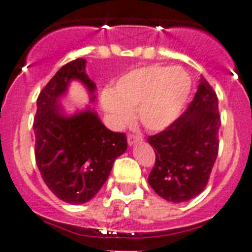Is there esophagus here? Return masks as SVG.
Listing matches in <instances>:
<instances>
[{
    "label": "esophagus",
    "mask_w": 252,
    "mask_h": 252,
    "mask_svg": "<svg viewBox=\"0 0 252 252\" xmlns=\"http://www.w3.org/2000/svg\"><path fill=\"white\" fill-rule=\"evenodd\" d=\"M126 140H128V145L133 146V145H136L137 142L142 141V137L141 136H137V134H128Z\"/></svg>",
    "instance_id": "34e87169"
}]
</instances>
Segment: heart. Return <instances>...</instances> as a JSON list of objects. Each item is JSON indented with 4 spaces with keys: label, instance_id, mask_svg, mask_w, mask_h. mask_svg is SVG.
Wrapping results in <instances>:
<instances>
[{
    "label": "heart",
    "instance_id": "heart-1",
    "mask_svg": "<svg viewBox=\"0 0 252 252\" xmlns=\"http://www.w3.org/2000/svg\"><path fill=\"white\" fill-rule=\"evenodd\" d=\"M191 91V78L180 66L146 65L129 70L115 81L100 98L103 111L115 126L133 119L148 130L159 132L179 118Z\"/></svg>",
    "mask_w": 252,
    "mask_h": 252
}]
</instances>
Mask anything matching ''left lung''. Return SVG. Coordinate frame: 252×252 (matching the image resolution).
Listing matches in <instances>:
<instances>
[{
    "label": "left lung",
    "mask_w": 252,
    "mask_h": 252,
    "mask_svg": "<svg viewBox=\"0 0 252 252\" xmlns=\"http://www.w3.org/2000/svg\"><path fill=\"white\" fill-rule=\"evenodd\" d=\"M220 126L219 99L203 77L186 112L148 138L156 152L148 182L157 195L184 203L203 191L219 153Z\"/></svg>",
    "instance_id": "8db88e82"
}]
</instances>
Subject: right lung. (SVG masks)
Here are the masks:
<instances>
[{
	"label": "right lung",
	"instance_id": "1",
	"mask_svg": "<svg viewBox=\"0 0 252 252\" xmlns=\"http://www.w3.org/2000/svg\"><path fill=\"white\" fill-rule=\"evenodd\" d=\"M85 68L86 60L77 59L52 77L39 94L33 120L35 158L41 178L69 204L93 199L128 146L126 134L107 129L90 106L68 115L60 104L72 81L84 84L90 102H95L96 85Z\"/></svg>",
	"mask_w": 252,
	"mask_h": 252
}]
</instances>
